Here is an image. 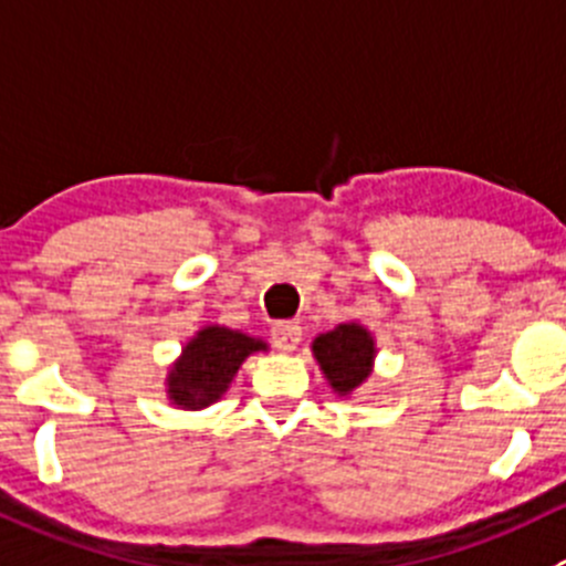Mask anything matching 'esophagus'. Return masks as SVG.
I'll return each instance as SVG.
<instances>
[{
  "instance_id": "34e87169",
  "label": "esophagus",
  "mask_w": 566,
  "mask_h": 566,
  "mask_svg": "<svg viewBox=\"0 0 566 566\" xmlns=\"http://www.w3.org/2000/svg\"><path fill=\"white\" fill-rule=\"evenodd\" d=\"M271 337L279 350H295L301 343V326L295 321H279L273 323Z\"/></svg>"
}]
</instances>
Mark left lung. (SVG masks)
<instances>
[{
  "mask_svg": "<svg viewBox=\"0 0 566 566\" xmlns=\"http://www.w3.org/2000/svg\"><path fill=\"white\" fill-rule=\"evenodd\" d=\"M312 350L332 389L339 395H350L370 376L373 356H376L370 332L359 323H339L332 332L321 334L312 343Z\"/></svg>",
  "mask_w": 566,
  "mask_h": 566,
  "instance_id": "left-lung-1",
  "label": "left lung"
}]
</instances>
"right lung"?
I'll return each instance as SVG.
<instances>
[{
    "mask_svg": "<svg viewBox=\"0 0 566 566\" xmlns=\"http://www.w3.org/2000/svg\"><path fill=\"white\" fill-rule=\"evenodd\" d=\"M262 339L223 326H207L185 345L182 356L168 373V398L185 409H205L221 398L234 373L254 350H265Z\"/></svg>",
    "mask_w": 566,
    "mask_h": 566,
    "instance_id": "1",
    "label": "right lung"
}]
</instances>
